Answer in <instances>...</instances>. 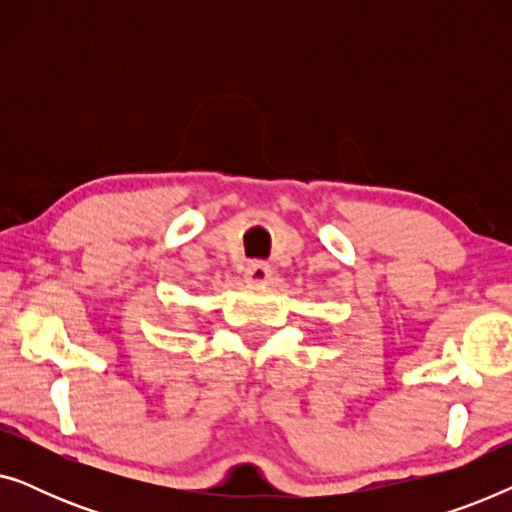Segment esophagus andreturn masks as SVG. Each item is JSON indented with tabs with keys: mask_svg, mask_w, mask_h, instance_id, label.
Here are the masks:
<instances>
[{
	"mask_svg": "<svg viewBox=\"0 0 512 512\" xmlns=\"http://www.w3.org/2000/svg\"><path fill=\"white\" fill-rule=\"evenodd\" d=\"M270 265L268 263H263V261H251L249 265H247V272H244V275H247V282H251V284H263V282H268L270 279Z\"/></svg>",
	"mask_w": 512,
	"mask_h": 512,
	"instance_id": "esophagus-1",
	"label": "esophagus"
}]
</instances>
